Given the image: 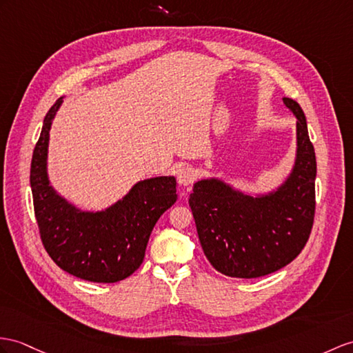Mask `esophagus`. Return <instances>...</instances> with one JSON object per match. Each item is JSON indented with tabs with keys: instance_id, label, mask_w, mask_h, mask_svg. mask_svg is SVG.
<instances>
[{
	"instance_id": "1",
	"label": "esophagus",
	"mask_w": 353,
	"mask_h": 353,
	"mask_svg": "<svg viewBox=\"0 0 353 353\" xmlns=\"http://www.w3.org/2000/svg\"><path fill=\"white\" fill-rule=\"evenodd\" d=\"M196 170L190 165H184L178 169L176 172V179L181 185H190L196 179Z\"/></svg>"
}]
</instances>
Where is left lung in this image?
I'll return each instance as SVG.
<instances>
[{
    "instance_id": "left-lung-1",
    "label": "left lung",
    "mask_w": 353,
    "mask_h": 353,
    "mask_svg": "<svg viewBox=\"0 0 353 353\" xmlns=\"http://www.w3.org/2000/svg\"><path fill=\"white\" fill-rule=\"evenodd\" d=\"M283 103L296 117V160L286 183L253 197L219 179H202L188 199L206 259L219 272L257 279L290 263L308 241L316 208V156L303 109Z\"/></svg>"
}]
</instances>
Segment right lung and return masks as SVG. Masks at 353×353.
<instances>
[{"mask_svg":"<svg viewBox=\"0 0 353 353\" xmlns=\"http://www.w3.org/2000/svg\"><path fill=\"white\" fill-rule=\"evenodd\" d=\"M61 103L63 97L49 109L31 160L34 214L43 247L59 268L77 279L124 280L139 268L152 228L176 202V181L174 176L145 179L100 212L74 208L54 192L46 174L49 130Z\"/></svg>","mask_w":353,"mask_h":353,"instance_id":"1","label":"right lung"}]
</instances>
